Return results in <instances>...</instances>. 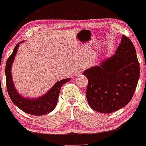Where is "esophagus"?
I'll return each instance as SVG.
<instances>
[{"label": "esophagus", "mask_w": 146, "mask_h": 146, "mask_svg": "<svg viewBox=\"0 0 146 146\" xmlns=\"http://www.w3.org/2000/svg\"><path fill=\"white\" fill-rule=\"evenodd\" d=\"M81 74H82L81 70H78V71H77V72H76V75L77 76H80V75H81Z\"/></svg>", "instance_id": "esophagus-1"}]
</instances>
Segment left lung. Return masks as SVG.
I'll list each match as a JSON object with an SVG mask.
<instances>
[{
  "label": "left lung",
  "mask_w": 146,
  "mask_h": 146,
  "mask_svg": "<svg viewBox=\"0 0 146 146\" xmlns=\"http://www.w3.org/2000/svg\"><path fill=\"white\" fill-rule=\"evenodd\" d=\"M88 79L86 99L95 111L109 113L123 108L132 98L140 66L132 41L123 35L116 54L84 70Z\"/></svg>",
  "instance_id": "8db88e82"
}]
</instances>
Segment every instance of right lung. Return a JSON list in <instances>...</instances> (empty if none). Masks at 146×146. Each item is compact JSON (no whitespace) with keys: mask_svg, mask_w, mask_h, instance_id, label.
I'll return each mask as SVG.
<instances>
[{"mask_svg":"<svg viewBox=\"0 0 146 146\" xmlns=\"http://www.w3.org/2000/svg\"><path fill=\"white\" fill-rule=\"evenodd\" d=\"M23 42V41H21L20 43H18L16 45L13 52L11 54L6 62V85H7L8 94L14 105L23 111L28 114L34 115V116L45 115L52 111L55 108L57 100H58L61 87L63 85V84L70 81V78H66V79L58 81L46 94L38 98H28L21 96L14 85L12 73H11V68H12L14 57L17 54V50L19 48V44Z\"/></svg>","mask_w":146,"mask_h":146,"instance_id":"right-lung-1","label":"right lung"}]
</instances>
